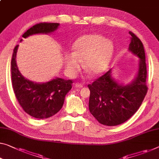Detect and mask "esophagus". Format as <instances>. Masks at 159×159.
<instances>
[{
	"label": "esophagus",
	"instance_id": "1",
	"mask_svg": "<svg viewBox=\"0 0 159 159\" xmlns=\"http://www.w3.org/2000/svg\"><path fill=\"white\" fill-rule=\"evenodd\" d=\"M74 87L76 88V89H81V88H83V85L80 84H75L74 85Z\"/></svg>",
	"mask_w": 159,
	"mask_h": 159
}]
</instances>
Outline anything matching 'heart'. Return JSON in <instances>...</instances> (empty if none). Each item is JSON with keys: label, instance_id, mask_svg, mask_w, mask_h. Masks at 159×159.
Returning <instances> with one entry per match:
<instances>
[{"label": "heart", "instance_id": "b5f03b06", "mask_svg": "<svg viewBox=\"0 0 159 159\" xmlns=\"http://www.w3.org/2000/svg\"><path fill=\"white\" fill-rule=\"evenodd\" d=\"M114 52V45L109 39L98 34L83 35L73 43V53H66L63 57L66 71L74 76L81 68L91 75L101 74L107 68Z\"/></svg>", "mask_w": 159, "mask_h": 159}]
</instances>
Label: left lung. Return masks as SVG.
Listing matches in <instances>:
<instances>
[{
	"label": "left lung",
	"mask_w": 159,
	"mask_h": 159,
	"mask_svg": "<svg viewBox=\"0 0 159 159\" xmlns=\"http://www.w3.org/2000/svg\"><path fill=\"white\" fill-rule=\"evenodd\" d=\"M129 51L139 58L138 71L129 84H119L112 76V69L88 86L91 91L89 111L106 125H117L129 120L140 107L146 93V64L143 43L132 32Z\"/></svg>",
	"instance_id": "1"
}]
</instances>
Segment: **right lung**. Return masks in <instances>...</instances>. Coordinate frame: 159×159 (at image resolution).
I'll return each mask as SVG.
<instances>
[{"mask_svg": "<svg viewBox=\"0 0 159 159\" xmlns=\"http://www.w3.org/2000/svg\"><path fill=\"white\" fill-rule=\"evenodd\" d=\"M59 25L57 23H39L29 28L22 37L26 39L35 34H52ZM18 48V45L13 49L11 60V80L16 98L30 116L39 119L53 116L63 107L66 94L72 88V80L56 77L45 83H35L25 79L16 63Z\"/></svg>", "mask_w": 159, "mask_h": 159, "instance_id": "add662e5", "label": "right lung"}]
</instances>
